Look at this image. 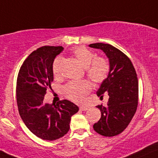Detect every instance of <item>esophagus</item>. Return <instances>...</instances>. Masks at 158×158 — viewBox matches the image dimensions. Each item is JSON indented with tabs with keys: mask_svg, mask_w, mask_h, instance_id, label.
<instances>
[{
	"mask_svg": "<svg viewBox=\"0 0 158 158\" xmlns=\"http://www.w3.org/2000/svg\"><path fill=\"white\" fill-rule=\"evenodd\" d=\"M80 109L81 111H86L88 109V107H87V106H81Z\"/></svg>",
	"mask_w": 158,
	"mask_h": 158,
	"instance_id": "obj_1",
	"label": "esophagus"
}]
</instances>
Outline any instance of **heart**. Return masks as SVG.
<instances>
[{
  "label": "heart",
  "instance_id": "obj_1",
  "mask_svg": "<svg viewBox=\"0 0 158 158\" xmlns=\"http://www.w3.org/2000/svg\"><path fill=\"white\" fill-rule=\"evenodd\" d=\"M72 54L78 62L86 68L87 76L96 84L102 83L108 77L110 71V64L104 57H96V54L83 46H78L72 50ZM61 58L56 57L52 65L54 76L60 73ZM91 89V84L88 81H70L64 87V94L70 100L75 102H82Z\"/></svg>",
  "mask_w": 158,
  "mask_h": 158
}]
</instances>
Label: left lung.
<instances>
[{"instance_id":"1","label":"left lung","mask_w":158,"mask_h":158,"mask_svg":"<svg viewBox=\"0 0 158 158\" xmlns=\"http://www.w3.org/2000/svg\"><path fill=\"white\" fill-rule=\"evenodd\" d=\"M90 47L100 49L109 60L110 71L97 91L101 98L109 96L107 106H98L100 119L93 126L94 130L104 136H116L125 130L136 113L138 106V79L130 58L113 46L98 43Z\"/></svg>"}]
</instances>
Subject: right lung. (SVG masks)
<instances>
[{
	"label": "right lung",
	"mask_w": 158,
	"mask_h": 158,
	"mask_svg": "<svg viewBox=\"0 0 158 158\" xmlns=\"http://www.w3.org/2000/svg\"><path fill=\"white\" fill-rule=\"evenodd\" d=\"M63 46H45L33 51L19 70L16 98L19 115L27 128L46 140H55L70 130V118L79 108L68 100L56 105L44 102L47 89L53 81L52 65Z\"/></svg>",
	"instance_id": "add662e5"
}]
</instances>
